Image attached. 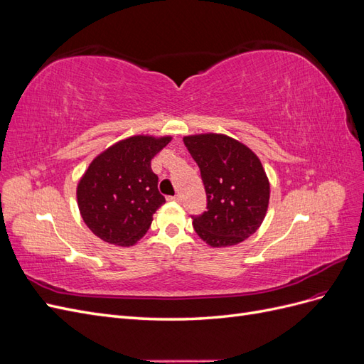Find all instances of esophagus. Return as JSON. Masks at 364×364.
I'll return each mask as SVG.
<instances>
[{
  "label": "esophagus",
  "instance_id": "34e87169",
  "mask_svg": "<svg viewBox=\"0 0 364 364\" xmlns=\"http://www.w3.org/2000/svg\"><path fill=\"white\" fill-rule=\"evenodd\" d=\"M168 200H173V202H179V200H181V196H179V194L171 196V197H168Z\"/></svg>",
  "mask_w": 364,
  "mask_h": 364
}]
</instances>
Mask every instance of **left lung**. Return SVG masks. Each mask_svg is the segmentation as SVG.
Instances as JSON below:
<instances>
[{"label":"left lung","instance_id":"8db88e82","mask_svg":"<svg viewBox=\"0 0 364 364\" xmlns=\"http://www.w3.org/2000/svg\"><path fill=\"white\" fill-rule=\"evenodd\" d=\"M183 144L200 168L206 211L193 217L196 234L213 247L234 246L262 223L270 185L255 153L226 135L185 136Z\"/></svg>","mask_w":364,"mask_h":364}]
</instances>
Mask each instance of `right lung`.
I'll return each mask as SVG.
<instances>
[{
  "mask_svg": "<svg viewBox=\"0 0 364 364\" xmlns=\"http://www.w3.org/2000/svg\"><path fill=\"white\" fill-rule=\"evenodd\" d=\"M170 136H132L98 155L77 186L83 222L106 243L132 246L149 230L165 203L150 162Z\"/></svg>",
  "mask_w": 364,
  "mask_h": 364,
  "instance_id": "obj_1",
  "label": "right lung"
}]
</instances>
